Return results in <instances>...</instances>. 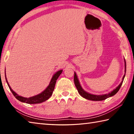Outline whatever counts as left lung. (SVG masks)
Segmentation results:
<instances>
[{
	"mask_svg": "<svg viewBox=\"0 0 134 134\" xmlns=\"http://www.w3.org/2000/svg\"><path fill=\"white\" fill-rule=\"evenodd\" d=\"M125 72H126V62H125ZM125 76V75L123 77L122 82L121 83V84H120V85L118 86L116 89H115V90H113L112 92H111L110 93H109L103 94V95L92 94L89 93L85 92V90H84L81 87V86L80 85V83H79L76 72H74V84H75V86H76V87L77 88V90H78L79 93L83 97H84V98H85L86 99H88V100H90L101 101V100H103L106 99L107 98H108V97L113 96V95H115L119 91L120 88H121V86L122 85V83H123Z\"/></svg>",
	"mask_w": 134,
	"mask_h": 134,
	"instance_id": "8db88e82",
	"label": "left lung"
}]
</instances>
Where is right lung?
<instances>
[{
    "mask_svg": "<svg viewBox=\"0 0 134 134\" xmlns=\"http://www.w3.org/2000/svg\"><path fill=\"white\" fill-rule=\"evenodd\" d=\"M63 70H60V71H58L56 73L54 74L52 77L50 83H49V85L48 87H47V89H45L44 92H42L41 93L38 94L36 96L31 97H24L22 96H20L19 95L17 94L16 93L13 91V90L11 89L7 81V79L6 77V82L8 83V85L9 87L10 91L12 92V94H13L16 98L18 100L22 102L26 103L28 104H36V103H42L43 102H45L47 100H48L49 97L51 96L52 94H53V92L54 91V87H55V85L56 83V81L58 78V77L62 74Z\"/></svg>",
    "mask_w": 134,
    "mask_h": 134,
    "instance_id": "add662e5",
    "label": "right lung"
}]
</instances>
